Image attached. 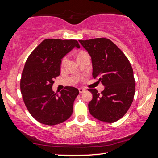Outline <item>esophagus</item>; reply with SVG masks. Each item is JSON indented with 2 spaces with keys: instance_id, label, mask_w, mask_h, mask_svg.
<instances>
[{
  "instance_id": "obj_1",
  "label": "esophagus",
  "mask_w": 158,
  "mask_h": 158,
  "mask_svg": "<svg viewBox=\"0 0 158 158\" xmlns=\"http://www.w3.org/2000/svg\"><path fill=\"white\" fill-rule=\"evenodd\" d=\"M79 93H84L85 91V89H81V88H79Z\"/></svg>"
}]
</instances>
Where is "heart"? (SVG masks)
I'll use <instances>...</instances> for the list:
<instances>
[{
	"mask_svg": "<svg viewBox=\"0 0 158 158\" xmlns=\"http://www.w3.org/2000/svg\"><path fill=\"white\" fill-rule=\"evenodd\" d=\"M83 53H84V52H79V53H78V55H77V56H79V55L83 54Z\"/></svg>",
	"mask_w": 158,
	"mask_h": 158,
	"instance_id": "obj_1",
	"label": "heart"
}]
</instances>
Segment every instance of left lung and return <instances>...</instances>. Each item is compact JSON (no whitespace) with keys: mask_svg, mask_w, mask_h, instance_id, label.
Segmentation results:
<instances>
[{"mask_svg":"<svg viewBox=\"0 0 158 158\" xmlns=\"http://www.w3.org/2000/svg\"><path fill=\"white\" fill-rule=\"evenodd\" d=\"M79 41L91 57L93 77L105 86L101 93L95 89L88 90L93 94L90 114L103 122L118 121L127 113L135 95V81L130 61L109 39Z\"/></svg>","mask_w":158,"mask_h":158,"instance_id":"1","label":"left lung"}]
</instances>
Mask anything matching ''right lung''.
Returning a JSON list of instances; mask_svg holds the SVG:
<instances>
[{"mask_svg": "<svg viewBox=\"0 0 158 158\" xmlns=\"http://www.w3.org/2000/svg\"><path fill=\"white\" fill-rule=\"evenodd\" d=\"M80 45L75 40L46 39L29 56L23 69L20 89L29 113L40 123L55 125L71 116L79 90L66 86L60 95L52 90L59 76L63 58Z\"/></svg>", "mask_w": 158, "mask_h": 158, "instance_id": "add662e5", "label": "right lung"}]
</instances>
